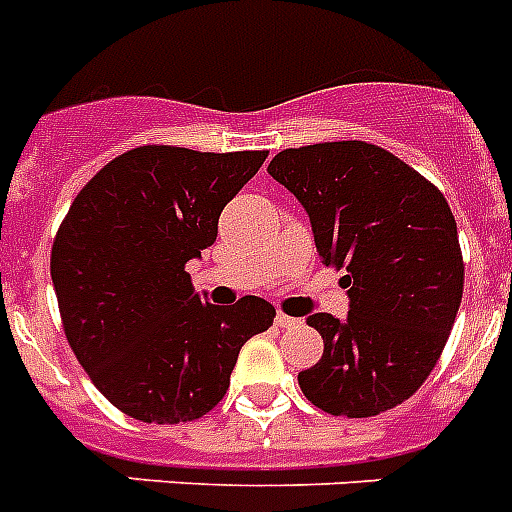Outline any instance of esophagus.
I'll return each mask as SVG.
<instances>
[{"mask_svg": "<svg viewBox=\"0 0 512 512\" xmlns=\"http://www.w3.org/2000/svg\"><path fill=\"white\" fill-rule=\"evenodd\" d=\"M274 323H277L279 329H292V326H298V318L285 316V313H277V318H274Z\"/></svg>", "mask_w": 512, "mask_h": 512, "instance_id": "esophagus-1", "label": "esophagus"}]
</instances>
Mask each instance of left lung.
Instances as JSON below:
<instances>
[{"mask_svg": "<svg viewBox=\"0 0 512 512\" xmlns=\"http://www.w3.org/2000/svg\"><path fill=\"white\" fill-rule=\"evenodd\" d=\"M269 176L310 217L318 256L344 269L347 318L313 313L323 355L298 375L334 417H375L406 401L438 365L464 295L453 212L425 176L368 142L282 150Z\"/></svg>", "mask_w": 512, "mask_h": 512, "instance_id": "8db88e82", "label": "left lung"}]
</instances>
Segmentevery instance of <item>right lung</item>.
I'll return each mask as SVG.
<instances>
[{
    "mask_svg": "<svg viewBox=\"0 0 512 512\" xmlns=\"http://www.w3.org/2000/svg\"><path fill=\"white\" fill-rule=\"evenodd\" d=\"M264 160L261 150L137 147L90 178L61 222L51 279L64 334L95 388L129 417H204L227 393L240 347L272 326V303H204L186 272Z\"/></svg>",
    "mask_w": 512,
    "mask_h": 512,
    "instance_id": "1",
    "label": "right lung"
}]
</instances>
